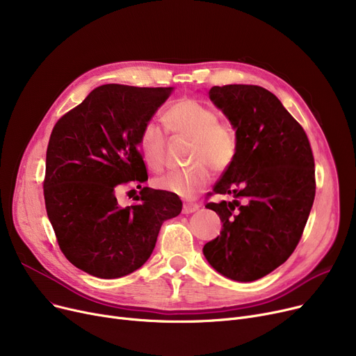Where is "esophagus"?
Here are the masks:
<instances>
[{
	"label": "esophagus",
	"mask_w": 356,
	"mask_h": 356,
	"mask_svg": "<svg viewBox=\"0 0 356 356\" xmlns=\"http://www.w3.org/2000/svg\"><path fill=\"white\" fill-rule=\"evenodd\" d=\"M199 204L197 203H184L183 204V213L184 215H189V213H193L196 211H199Z\"/></svg>",
	"instance_id": "34e87169"
}]
</instances>
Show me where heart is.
Here are the masks:
<instances>
[{"instance_id": "heart-1", "label": "heart", "mask_w": 356, "mask_h": 356, "mask_svg": "<svg viewBox=\"0 0 356 356\" xmlns=\"http://www.w3.org/2000/svg\"><path fill=\"white\" fill-rule=\"evenodd\" d=\"M164 122L173 136L192 141L189 170L173 172L156 179L161 191L183 197H195L212 180V170H228L239 149V134L235 124L218 120V112L202 101L184 98L165 111ZM138 149L144 161L156 172L163 170L167 154V137L154 122H147L140 131Z\"/></svg>"}]
</instances>
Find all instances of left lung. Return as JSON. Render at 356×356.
<instances>
[{"instance_id": "1", "label": "left lung", "mask_w": 356, "mask_h": 356, "mask_svg": "<svg viewBox=\"0 0 356 356\" xmlns=\"http://www.w3.org/2000/svg\"><path fill=\"white\" fill-rule=\"evenodd\" d=\"M213 104L235 124L239 149L211 195L223 228L203 247L209 264L236 282H254L286 263L300 241L316 193L314 159L303 127L270 90L213 86Z\"/></svg>"}]
</instances>
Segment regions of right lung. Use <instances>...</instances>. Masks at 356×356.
<instances>
[{
  "mask_svg": "<svg viewBox=\"0 0 356 356\" xmlns=\"http://www.w3.org/2000/svg\"><path fill=\"white\" fill-rule=\"evenodd\" d=\"M170 95L172 88L102 85L53 127L43 180L47 216L63 255L90 275L118 278L140 268L163 220L181 212L175 193L141 188L148 175L140 131ZM131 185L142 189L139 202L121 209L116 192Z\"/></svg>",
  "mask_w": 356,
  "mask_h": 356,
  "instance_id": "obj_1",
  "label": "right lung"
}]
</instances>
